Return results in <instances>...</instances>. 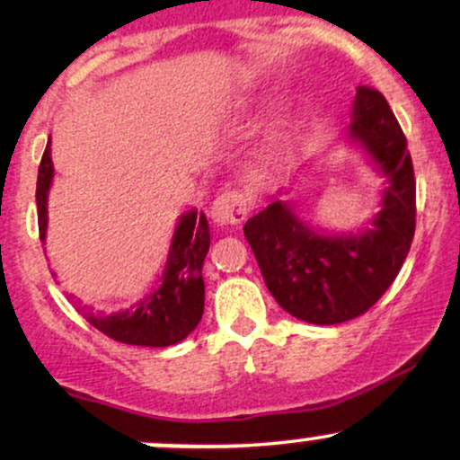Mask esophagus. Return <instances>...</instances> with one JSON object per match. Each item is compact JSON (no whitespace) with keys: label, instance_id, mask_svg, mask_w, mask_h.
<instances>
[{"label":"esophagus","instance_id":"34e87169","mask_svg":"<svg viewBox=\"0 0 460 460\" xmlns=\"http://www.w3.org/2000/svg\"><path fill=\"white\" fill-rule=\"evenodd\" d=\"M212 218L218 225H240L248 214V200L237 190H226L212 203Z\"/></svg>","mask_w":460,"mask_h":460}]
</instances>
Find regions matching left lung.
Returning <instances> with one entry per match:
<instances>
[{"mask_svg":"<svg viewBox=\"0 0 460 460\" xmlns=\"http://www.w3.org/2000/svg\"><path fill=\"white\" fill-rule=\"evenodd\" d=\"M348 136L387 179L381 212L361 231L311 229L283 200H274L244 225L274 300L309 324H340L366 314L398 277L415 234L413 162L381 93L357 88Z\"/></svg>","mask_w":460,"mask_h":460,"instance_id":"1","label":"left lung"}]
</instances>
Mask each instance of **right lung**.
I'll return each instance as SVG.
<instances>
[{
  "label": "right lung",
  "instance_id": "right-lung-1",
  "mask_svg": "<svg viewBox=\"0 0 460 460\" xmlns=\"http://www.w3.org/2000/svg\"><path fill=\"white\" fill-rule=\"evenodd\" d=\"M54 181L51 140L47 142L36 181V208H39V234L47 237V197ZM209 251V225L203 214L190 209L179 218L172 234L168 260L160 285L131 309L116 314H93L79 309L97 331L114 341L129 346L166 348L179 344L197 329L203 318L205 283L203 261Z\"/></svg>",
  "mask_w": 460,
  "mask_h": 460
}]
</instances>
